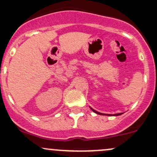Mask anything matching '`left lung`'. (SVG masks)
I'll return each instance as SVG.
<instances>
[{
    "label": "left lung",
    "mask_w": 157,
    "mask_h": 157,
    "mask_svg": "<svg viewBox=\"0 0 157 157\" xmlns=\"http://www.w3.org/2000/svg\"><path fill=\"white\" fill-rule=\"evenodd\" d=\"M90 109L92 110L93 112H94V113H97V114H98V115H110V116H118V115H121V114H123V113H116V114H113V115H111V114H104V113H99V112H98V111H96V110H94V109H93L92 108H91L90 107Z\"/></svg>",
    "instance_id": "obj_1"
}]
</instances>
